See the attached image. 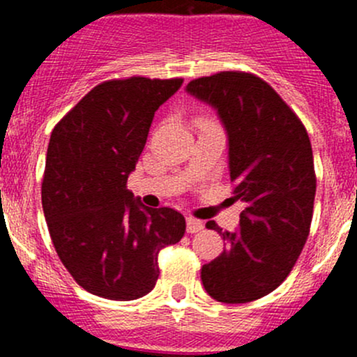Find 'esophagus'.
<instances>
[{
    "instance_id": "obj_1",
    "label": "esophagus",
    "mask_w": 357,
    "mask_h": 357,
    "mask_svg": "<svg viewBox=\"0 0 357 357\" xmlns=\"http://www.w3.org/2000/svg\"><path fill=\"white\" fill-rule=\"evenodd\" d=\"M204 229V222L195 218H186V231L188 233H199Z\"/></svg>"
}]
</instances>
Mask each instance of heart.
<instances>
[{
	"label": "heart",
	"mask_w": 357,
	"mask_h": 357,
	"mask_svg": "<svg viewBox=\"0 0 357 357\" xmlns=\"http://www.w3.org/2000/svg\"><path fill=\"white\" fill-rule=\"evenodd\" d=\"M208 122H211V121H208V119H204V117L199 119V126H202V124H208Z\"/></svg>",
	"instance_id": "heart-1"
}]
</instances>
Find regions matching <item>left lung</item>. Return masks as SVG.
<instances>
[{
	"instance_id": "8db88e82",
	"label": "left lung",
	"mask_w": 357,
	"mask_h": 357,
	"mask_svg": "<svg viewBox=\"0 0 357 357\" xmlns=\"http://www.w3.org/2000/svg\"><path fill=\"white\" fill-rule=\"evenodd\" d=\"M186 91L218 112L228 135L229 179L245 202L235 231L215 229L226 248L204 264L212 298L243 304L278 289L309 235L316 195L311 142L297 115L266 81L247 72L200 77Z\"/></svg>"
}]
</instances>
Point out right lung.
Segmentation results:
<instances>
[{
  "instance_id": "right-lung-1",
  "label": "right lung",
  "mask_w": 357,
  "mask_h": 357,
  "mask_svg": "<svg viewBox=\"0 0 357 357\" xmlns=\"http://www.w3.org/2000/svg\"><path fill=\"white\" fill-rule=\"evenodd\" d=\"M183 79L95 86L50 138L43 211L60 261L89 294L135 301L155 287L158 252L183 238V214L145 207L128 190L158 107Z\"/></svg>"
}]
</instances>
